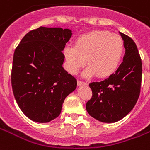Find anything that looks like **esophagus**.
I'll return each mask as SVG.
<instances>
[{"label":"esophagus","mask_w":150,"mask_h":150,"mask_svg":"<svg viewBox=\"0 0 150 150\" xmlns=\"http://www.w3.org/2000/svg\"><path fill=\"white\" fill-rule=\"evenodd\" d=\"M78 85L82 86V85H87V83L86 82H83V81H81V80H78Z\"/></svg>","instance_id":"esophagus-1"}]
</instances>
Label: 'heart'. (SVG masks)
Listing matches in <instances>:
<instances>
[{"instance_id":"obj_1","label":"heart","mask_w":150,"mask_h":150,"mask_svg":"<svg viewBox=\"0 0 150 150\" xmlns=\"http://www.w3.org/2000/svg\"><path fill=\"white\" fill-rule=\"evenodd\" d=\"M125 45L118 34L98 30L80 35L75 45H67L64 50L67 70L76 74L84 66L86 58L88 67L84 75L96 74L99 78L112 75L123 59Z\"/></svg>"}]
</instances>
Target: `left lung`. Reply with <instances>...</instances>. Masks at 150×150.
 <instances>
[{"label":"left lung","mask_w":150,"mask_h":150,"mask_svg":"<svg viewBox=\"0 0 150 150\" xmlns=\"http://www.w3.org/2000/svg\"><path fill=\"white\" fill-rule=\"evenodd\" d=\"M125 45V55L116 72L101 82L90 83L92 98L86 108L88 113L104 123L120 120L135 105L141 91L142 60L132 38L120 33Z\"/></svg>","instance_id":"8db88e82"}]
</instances>
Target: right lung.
<instances>
[{"instance_id": "right-lung-1", "label": "right lung", "mask_w": 150, "mask_h": 150, "mask_svg": "<svg viewBox=\"0 0 150 150\" xmlns=\"http://www.w3.org/2000/svg\"><path fill=\"white\" fill-rule=\"evenodd\" d=\"M71 30L40 27L28 32L14 52L11 87L19 108L38 123H47L61 112L64 100L77 80L62 67L63 50Z\"/></svg>"}]
</instances>
